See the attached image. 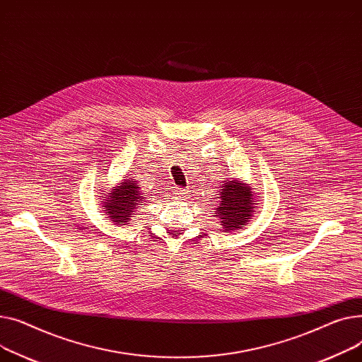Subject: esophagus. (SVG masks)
Segmentation results:
<instances>
[{
  "instance_id": "1",
  "label": "esophagus",
  "mask_w": 362,
  "mask_h": 362,
  "mask_svg": "<svg viewBox=\"0 0 362 362\" xmlns=\"http://www.w3.org/2000/svg\"><path fill=\"white\" fill-rule=\"evenodd\" d=\"M174 191H175V194H177V196L184 194V189H182V188H180V187H175V189H174Z\"/></svg>"
}]
</instances>
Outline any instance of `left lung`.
Returning a JSON list of instances; mask_svg holds the SVG:
<instances>
[{"label": "left lung", "instance_id": "obj_1", "mask_svg": "<svg viewBox=\"0 0 362 362\" xmlns=\"http://www.w3.org/2000/svg\"><path fill=\"white\" fill-rule=\"evenodd\" d=\"M219 206L215 209V216L221 219V228L225 230H237L248 222L252 215L254 200L251 188L232 180L225 182L219 191Z\"/></svg>", "mask_w": 362, "mask_h": 362}]
</instances>
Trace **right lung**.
<instances>
[{
	"instance_id": "add662e5",
	"label": "right lung",
	"mask_w": 362,
	"mask_h": 362,
	"mask_svg": "<svg viewBox=\"0 0 362 362\" xmlns=\"http://www.w3.org/2000/svg\"><path fill=\"white\" fill-rule=\"evenodd\" d=\"M137 187V181H124L115 191L110 193V200H105V215L111 219V222L117 225H125L132 219L133 211L137 209V204L143 202V196H140Z\"/></svg>"
}]
</instances>
